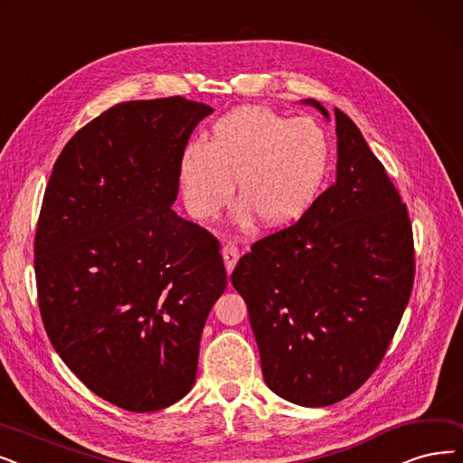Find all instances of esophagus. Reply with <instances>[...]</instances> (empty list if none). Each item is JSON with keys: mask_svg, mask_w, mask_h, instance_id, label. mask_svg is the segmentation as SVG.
I'll return each instance as SVG.
<instances>
[{"mask_svg": "<svg viewBox=\"0 0 463 463\" xmlns=\"http://www.w3.org/2000/svg\"><path fill=\"white\" fill-rule=\"evenodd\" d=\"M222 256H224V262H226L228 273H232L233 268H235V264H237V260H239V249H237L235 245L228 243V245H224V249H222Z\"/></svg>", "mask_w": 463, "mask_h": 463, "instance_id": "obj_1", "label": "esophagus"}]
</instances>
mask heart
I'll list each match as a JSON object with an SVG mask.
<instances>
[{
  "label": "heart",
  "instance_id": "obj_1",
  "mask_svg": "<svg viewBox=\"0 0 463 463\" xmlns=\"http://www.w3.org/2000/svg\"><path fill=\"white\" fill-rule=\"evenodd\" d=\"M328 161V140L316 121L239 106L213 123L205 146L182 152L180 190L190 214L209 220L228 205L235 184L241 220L252 214L266 228H283L317 199Z\"/></svg>",
  "mask_w": 463,
  "mask_h": 463
}]
</instances>
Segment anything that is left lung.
Here are the masks:
<instances>
[{"mask_svg": "<svg viewBox=\"0 0 463 463\" xmlns=\"http://www.w3.org/2000/svg\"><path fill=\"white\" fill-rule=\"evenodd\" d=\"M335 118L336 182L298 222L258 239L232 273L268 387L302 406L335 404L373 376L416 271L397 188L357 125L338 108Z\"/></svg>", "mask_w": 463, "mask_h": 463, "instance_id": "1", "label": "left lung"}]
</instances>
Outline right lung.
<instances>
[{"label": "right lung", "mask_w": 463, "mask_h": 463, "mask_svg": "<svg viewBox=\"0 0 463 463\" xmlns=\"http://www.w3.org/2000/svg\"><path fill=\"white\" fill-rule=\"evenodd\" d=\"M213 108L182 97L108 108L70 138L33 243L47 336L92 393L167 409L195 382L226 268L218 239L173 211L178 165Z\"/></svg>", "instance_id": "obj_1"}]
</instances>
